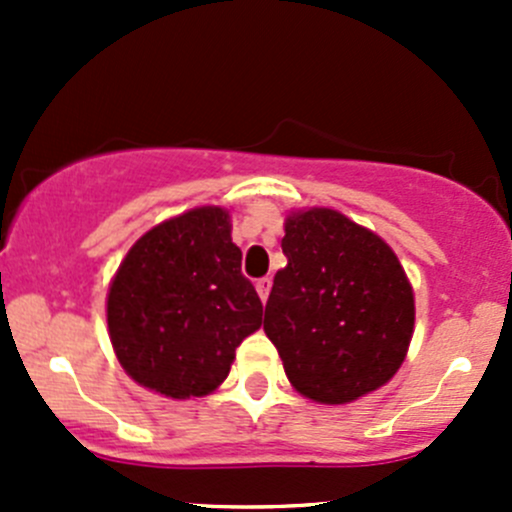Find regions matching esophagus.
Masks as SVG:
<instances>
[{
	"label": "esophagus",
	"instance_id": "34e87169",
	"mask_svg": "<svg viewBox=\"0 0 512 512\" xmlns=\"http://www.w3.org/2000/svg\"><path fill=\"white\" fill-rule=\"evenodd\" d=\"M257 294H260L262 302H267V297H270V289H272V280L270 277H262V280H257Z\"/></svg>",
	"mask_w": 512,
	"mask_h": 512
}]
</instances>
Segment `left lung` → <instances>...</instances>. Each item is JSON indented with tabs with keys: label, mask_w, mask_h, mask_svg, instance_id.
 <instances>
[{
	"label": "left lung",
	"mask_w": 512,
	"mask_h": 512,
	"mask_svg": "<svg viewBox=\"0 0 512 512\" xmlns=\"http://www.w3.org/2000/svg\"><path fill=\"white\" fill-rule=\"evenodd\" d=\"M265 334L294 391L324 406L381 389L414 337V287L396 252L332 208L292 210Z\"/></svg>",
	"instance_id": "left-lung-1"
}]
</instances>
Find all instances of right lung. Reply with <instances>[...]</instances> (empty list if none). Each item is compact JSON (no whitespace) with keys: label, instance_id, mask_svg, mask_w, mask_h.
I'll return each mask as SVG.
<instances>
[{"label":"right lung","instance_id":"1","mask_svg":"<svg viewBox=\"0 0 512 512\" xmlns=\"http://www.w3.org/2000/svg\"><path fill=\"white\" fill-rule=\"evenodd\" d=\"M230 210L203 205L138 237L106 294L118 364L165 399H195L230 374L235 349L262 324V302L240 272Z\"/></svg>","mask_w":512,"mask_h":512}]
</instances>
